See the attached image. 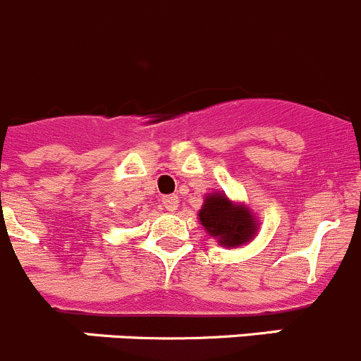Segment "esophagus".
Masks as SVG:
<instances>
[{
	"instance_id": "1",
	"label": "esophagus",
	"mask_w": 361,
	"mask_h": 361,
	"mask_svg": "<svg viewBox=\"0 0 361 361\" xmlns=\"http://www.w3.org/2000/svg\"><path fill=\"white\" fill-rule=\"evenodd\" d=\"M163 205H164V209H166V211L175 212V211H177V207H178V197H177V195H168V197L163 198Z\"/></svg>"
}]
</instances>
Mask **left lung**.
<instances>
[{"label":"left lung","instance_id":"obj_1","mask_svg":"<svg viewBox=\"0 0 361 361\" xmlns=\"http://www.w3.org/2000/svg\"><path fill=\"white\" fill-rule=\"evenodd\" d=\"M198 218L207 234L218 239L225 248H235L250 243L257 234L259 223L248 207L230 200L225 193L205 197Z\"/></svg>","mask_w":361,"mask_h":361}]
</instances>
